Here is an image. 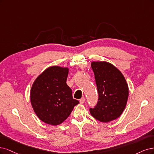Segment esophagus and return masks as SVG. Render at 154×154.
I'll list each match as a JSON object with an SVG mask.
<instances>
[{"mask_svg": "<svg viewBox=\"0 0 154 154\" xmlns=\"http://www.w3.org/2000/svg\"><path fill=\"white\" fill-rule=\"evenodd\" d=\"M85 100H86L85 98H82L80 99V100H79V102H80V103L82 104V103H84V102H85Z\"/></svg>", "mask_w": 154, "mask_h": 154, "instance_id": "34e87169", "label": "esophagus"}]
</instances>
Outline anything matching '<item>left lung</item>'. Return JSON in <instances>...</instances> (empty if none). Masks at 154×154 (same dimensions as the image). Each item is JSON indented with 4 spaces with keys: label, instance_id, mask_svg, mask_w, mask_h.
<instances>
[{
    "label": "left lung",
    "instance_id": "left-lung-1",
    "mask_svg": "<svg viewBox=\"0 0 154 154\" xmlns=\"http://www.w3.org/2000/svg\"><path fill=\"white\" fill-rule=\"evenodd\" d=\"M98 93L91 115L100 122L107 123L120 117L127 105L128 87L122 73L110 63L93 61L91 64Z\"/></svg>",
    "mask_w": 154,
    "mask_h": 154
}]
</instances>
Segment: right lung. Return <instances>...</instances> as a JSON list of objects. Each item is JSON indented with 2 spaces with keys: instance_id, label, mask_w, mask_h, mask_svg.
Segmentation results:
<instances>
[{
  "instance_id": "obj_1",
  "label": "right lung",
  "mask_w": 154,
  "mask_h": 154,
  "mask_svg": "<svg viewBox=\"0 0 154 154\" xmlns=\"http://www.w3.org/2000/svg\"><path fill=\"white\" fill-rule=\"evenodd\" d=\"M69 68L52 66L39 75L33 82L30 100L37 116L44 123L57 125L66 120L79 102L72 97L66 82Z\"/></svg>"
}]
</instances>
